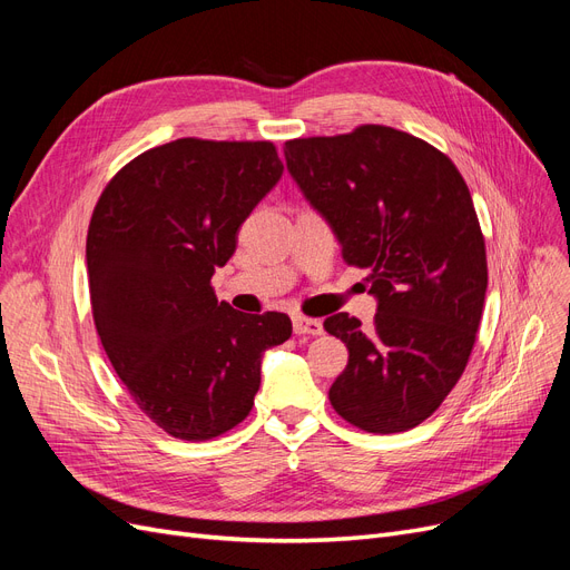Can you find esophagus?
Segmentation results:
<instances>
[{
  "instance_id": "obj_1",
  "label": "esophagus",
  "mask_w": 570,
  "mask_h": 570,
  "mask_svg": "<svg viewBox=\"0 0 570 570\" xmlns=\"http://www.w3.org/2000/svg\"><path fill=\"white\" fill-rule=\"evenodd\" d=\"M292 327H295L297 335H321L323 333V323L318 318H306V316L292 318Z\"/></svg>"
}]
</instances>
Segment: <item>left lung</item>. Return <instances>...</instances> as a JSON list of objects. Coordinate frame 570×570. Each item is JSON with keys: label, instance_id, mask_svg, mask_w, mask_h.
I'll use <instances>...</instances> for the list:
<instances>
[{"label": "left lung", "instance_id": "obj_1", "mask_svg": "<svg viewBox=\"0 0 570 570\" xmlns=\"http://www.w3.org/2000/svg\"><path fill=\"white\" fill-rule=\"evenodd\" d=\"M289 176L325 218L350 266L368 268L373 327L350 314L323 327L350 350L331 404L366 433L416 428L469 364L488 289L485 239L456 166L387 126L285 142Z\"/></svg>", "mask_w": 570, "mask_h": 570}]
</instances>
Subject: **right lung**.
I'll list each match as a JSON object with an SVG mask.
<instances>
[{
	"label": "right lung",
	"instance_id": "add662e5",
	"mask_svg": "<svg viewBox=\"0 0 570 570\" xmlns=\"http://www.w3.org/2000/svg\"><path fill=\"white\" fill-rule=\"evenodd\" d=\"M273 142L183 137L126 164L88 230L97 333L147 416L180 440H212L247 419L262 356L292 335L285 314H239L212 275L275 183Z\"/></svg>",
	"mask_w": 570,
	"mask_h": 570
}]
</instances>
